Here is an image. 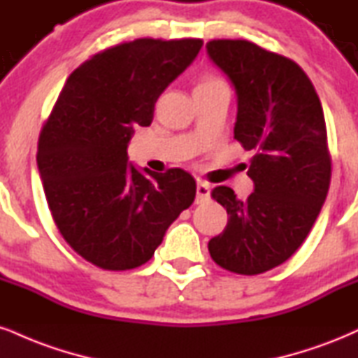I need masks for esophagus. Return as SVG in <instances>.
I'll return each mask as SVG.
<instances>
[{"label":"esophagus","mask_w":358,"mask_h":358,"mask_svg":"<svg viewBox=\"0 0 358 358\" xmlns=\"http://www.w3.org/2000/svg\"><path fill=\"white\" fill-rule=\"evenodd\" d=\"M210 198V185L205 182H198L196 185V203H203Z\"/></svg>","instance_id":"1"}]
</instances>
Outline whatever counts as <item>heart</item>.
Here are the masks:
<instances>
[{"label": "heart", "instance_id": "1", "mask_svg": "<svg viewBox=\"0 0 358 358\" xmlns=\"http://www.w3.org/2000/svg\"><path fill=\"white\" fill-rule=\"evenodd\" d=\"M213 85H225V81H223L220 76L213 75V73H208V75H205L203 78L200 80V83L196 86H213Z\"/></svg>", "mask_w": 358, "mask_h": 358}]
</instances>
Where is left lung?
I'll list each match as a JSON object with an SVG mask.
<instances>
[{"instance_id": "obj_1", "label": "left lung", "mask_w": 358, "mask_h": 358, "mask_svg": "<svg viewBox=\"0 0 358 358\" xmlns=\"http://www.w3.org/2000/svg\"><path fill=\"white\" fill-rule=\"evenodd\" d=\"M206 51L235 86V140L253 152L247 175L255 183L245 201L225 185L213 188L228 223L208 252L228 272L265 273L300 248L329 193L324 110L294 59L247 40H212Z\"/></svg>"}]
</instances>
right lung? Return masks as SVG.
<instances>
[{
  "mask_svg": "<svg viewBox=\"0 0 358 358\" xmlns=\"http://www.w3.org/2000/svg\"><path fill=\"white\" fill-rule=\"evenodd\" d=\"M201 45L200 38L124 41L93 55L64 83L36 162L59 234L90 264L113 272L146 264L195 200L188 171H138L127 146Z\"/></svg>",
  "mask_w": 358,
  "mask_h": 358,
  "instance_id": "1",
  "label": "right lung"
}]
</instances>
